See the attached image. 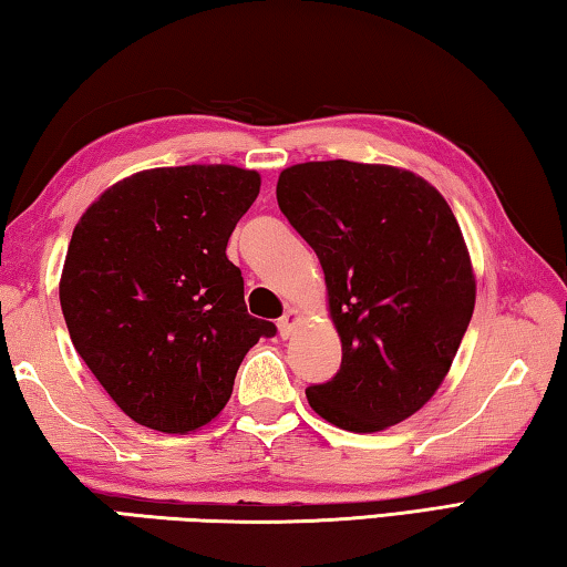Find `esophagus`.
<instances>
[{"mask_svg": "<svg viewBox=\"0 0 567 567\" xmlns=\"http://www.w3.org/2000/svg\"><path fill=\"white\" fill-rule=\"evenodd\" d=\"M295 324H297V312L295 310H287L280 320H277V330H280V338L282 340H287L292 334V330H295Z\"/></svg>", "mask_w": 567, "mask_h": 567, "instance_id": "esophagus-1", "label": "esophagus"}]
</instances>
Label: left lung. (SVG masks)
Instances as JSON below:
<instances>
[{"instance_id": "1", "label": "left lung", "mask_w": 567, "mask_h": 567, "mask_svg": "<svg viewBox=\"0 0 567 567\" xmlns=\"http://www.w3.org/2000/svg\"><path fill=\"white\" fill-rule=\"evenodd\" d=\"M277 205L320 257L342 364L310 408L378 433L435 395L473 318L475 277L443 195L408 169L330 159L282 169Z\"/></svg>"}]
</instances>
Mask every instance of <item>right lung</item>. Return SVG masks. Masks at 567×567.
I'll return each instance as SVG.
<instances>
[{
  "label": "right lung",
  "mask_w": 567,
  "mask_h": 567,
  "mask_svg": "<svg viewBox=\"0 0 567 567\" xmlns=\"http://www.w3.org/2000/svg\"><path fill=\"white\" fill-rule=\"evenodd\" d=\"M260 195L233 165L137 172L72 233L60 302L74 350L124 415L189 433L219 415L237 368L277 328L247 315L227 239Z\"/></svg>",
  "instance_id": "add662e5"
}]
</instances>
